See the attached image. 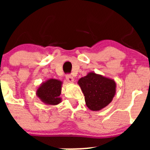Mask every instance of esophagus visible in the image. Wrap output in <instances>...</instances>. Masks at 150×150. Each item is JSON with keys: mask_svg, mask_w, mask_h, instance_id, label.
Listing matches in <instances>:
<instances>
[{"mask_svg": "<svg viewBox=\"0 0 150 150\" xmlns=\"http://www.w3.org/2000/svg\"><path fill=\"white\" fill-rule=\"evenodd\" d=\"M66 79H67V81L70 82V83H73V82L74 81V78L71 75H67V76H66Z\"/></svg>", "mask_w": 150, "mask_h": 150, "instance_id": "1", "label": "esophagus"}]
</instances>
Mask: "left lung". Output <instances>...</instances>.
I'll return each mask as SVG.
<instances>
[{"label": "left lung", "instance_id": "left-lung-1", "mask_svg": "<svg viewBox=\"0 0 150 150\" xmlns=\"http://www.w3.org/2000/svg\"><path fill=\"white\" fill-rule=\"evenodd\" d=\"M78 84L84 94L86 104L92 111H98L107 107L113 99L116 91L114 79L95 72H89L80 78Z\"/></svg>", "mask_w": 150, "mask_h": 150}]
</instances>
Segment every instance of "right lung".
Returning <instances> with one entry per match:
<instances>
[{"label":"right lung","mask_w":150,"mask_h":150,"mask_svg":"<svg viewBox=\"0 0 150 150\" xmlns=\"http://www.w3.org/2000/svg\"><path fill=\"white\" fill-rule=\"evenodd\" d=\"M63 82L59 79H50L43 82L38 87L36 95L43 103L47 105H57L62 102L60 97Z\"/></svg>","instance_id":"obj_1"}]
</instances>
